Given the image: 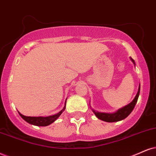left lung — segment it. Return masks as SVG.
Wrapping results in <instances>:
<instances>
[{"instance_id": "8db88e82", "label": "left lung", "mask_w": 156, "mask_h": 156, "mask_svg": "<svg viewBox=\"0 0 156 156\" xmlns=\"http://www.w3.org/2000/svg\"><path fill=\"white\" fill-rule=\"evenodd\" d=\"M131 61L133 62V63L135 65L134 61L132 58H130ZM140 84L139 85V88H138V92L136 95L135 98H134L133 101H132L129 104L126 105V106L122 108L119 109L116 112L113 113H101L95 111L93 109H92L93 111V113H95V115L98 117L99 119H101L102 121H104L106 122H119V121L123 120L125 118H126L131 113V112L133 111L134 106H135L136 103L137 102L138 97L140 95Z\"/></svg>"}]
</instances>
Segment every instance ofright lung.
<instances>
[{
	"label": "right lung",
	"mask_w": 156,
	"mask_h": 156,
	"mask_svg": "<svg viewBox=\"0 0 156 156\" xmlns=\"http://www.w3.org/2000/svg\"><path fill=\"white\" fill-rule=\"evenodd\" d=\"M66 100L65 101V105L63 107V108L61 110L60 112H58L56 114L53 115V116H37V117H33V116H26L22 115V113L19 112V115L22 118L24 119V121H26L29 124L35 125V126H45L48 125H50L53 122H54L56 119L61 116V114L63 112V111L65 110V108H66Z\"/></svg>",
	"instance_id": "add662e5"
}]
</instances>
